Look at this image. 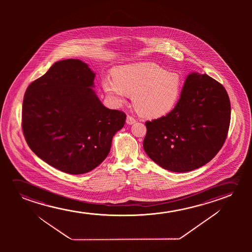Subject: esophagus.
I'll use <instances>...</instances> for the list:
<instances>
[{"instance_id": "obj_1", "label": "esophagus", "mask_w": 252, "mask_h": 252, "mask_svg": "<svg viewBox=\"0 0 252 252\" xmlns=\"http://www.w3.org/2000/svg\"><path fill=\"white\" fill-rule=\"evenodd\" d=\"M126 124L127 125H132L134 124L135 122H136V120H135L134 118L131 117L130 115H128L127 117H126Z\"/></svg>"}]
</instances>
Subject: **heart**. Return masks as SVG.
<instances>
[{"mask_svg":"<svg viewBox=\"0 0 252 252\" xmlns=\"http://www.w3.org/2000/svg\"><path fill=\"white\" fill-rule=\"evenodd\" d=\"M104 92L114 103H124L130 94L138 114L147 119L166 116L179 100L183 79L178 73L167 71L154 63L118 66L114 79L105 78Z\"/></svg>","mask_w":252,"mask_h":252,"instance_id":"heart-1","label":"heart"}]
</instances>
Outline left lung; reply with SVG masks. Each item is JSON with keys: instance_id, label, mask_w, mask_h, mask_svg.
<instances>
[{"instance_id": "left-lung-1", "label": "left lung", "mask_w": 252, "mask_h": 252, "mask_svg": "<svg viewBox=\"0 0 252 252\" xmlns=\"http://www.w3.org/2000/svg\"><path fill=\"white\" fill-rule=\"evenodd\" d=\"M231 120V103L220 83L189 73L176 107L166 116L146 121L143 146L153 162L173 172L198 169L224 145Z\"/></svg>"}]
</instances>
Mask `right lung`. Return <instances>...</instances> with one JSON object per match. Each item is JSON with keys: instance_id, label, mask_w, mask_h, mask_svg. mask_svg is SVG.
Here are the masks:
<instances>
[{"instance_id": "obj_1", "label": "right lung", "mask_w": 252, "mask_h": 252, "mask_svg": "<svg viewBox=\"0 0 252 252\" xmlns=\"http://www.w3.org/2000/svg\"><path fill=\"white\" fill-rule=\"evenodd\" d=\"M95 73L79 59L56 62L25 93L22 129L28 145L49 165L71 175L90 172L110 152L126 115L101 103Z\"/></svg>"}]
</instances>
